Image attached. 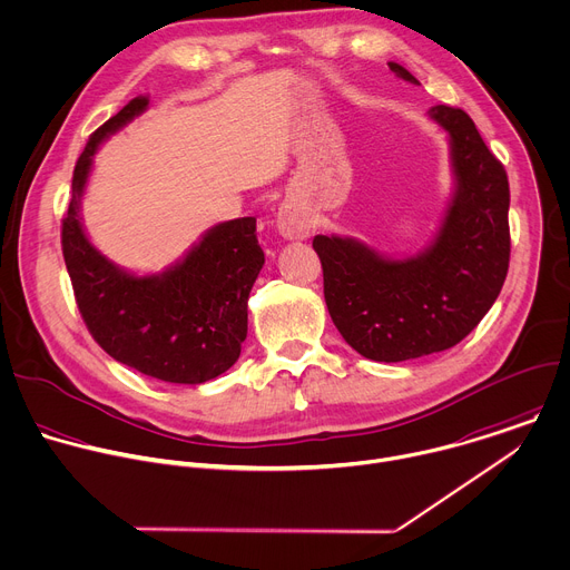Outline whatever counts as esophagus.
<instances>
[{
    "mask_svg": "<svg viewBox=\"0 0 570 570\" xmlns=\"http://www.w3.org/2000/svg\"><path fill=\"white\" fill-rule=\"evenodd\" d=\"M278 232L289 240H303L312 234L309 218L294 205H283L278 212Z\"/></svg>",
    "mask_w": 570,
    "mask_h": 570,
    "instance_id": "esophagus-1",
    "label": "esophagus"
}]
</instances>
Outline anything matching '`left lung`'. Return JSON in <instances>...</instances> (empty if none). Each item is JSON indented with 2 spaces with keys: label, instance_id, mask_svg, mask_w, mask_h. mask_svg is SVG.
<instances>
[{
  "label": "left lung",
  "instance_id": "left-lung-1",
  "mask_svg": "<svg viewBox=\"0 0 570 570\" xmlns=\"http://www.w3.org/2000/svg\"><path fill=\"white\" fill-rule=\"evenodd\" d=\"M399 78L419 80L396 62ZM430 118L450 136L456 189L434 243L390 261L367 245L316 236L323 294L341 336L365 358L407 361L463 341L497 301L510 263V189L470 116L436 105Z\"/></svg>",
  "mask_w": 570,
  "mask_h": 570
}]
</instances>
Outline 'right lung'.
Wrapping results in <instances>:
<instances>
[{
	"label": "right lung",
	"mask_w": 570,
	"mask_h": 570,
	"mask_svg": "<svg viewBox=\"0 0 570 570\" xmlns=\"http://www.w3.org/2000/svg\"><path fill=\"white\" fill-rule=\"evenodd\" d=\"M147 105L145 96L134 98L91 134L73 171L62 254L78 309L109 356L167 383L198 385L238 361L265 254L252 216L212 227L178 265L154 276L127 274L89 243L78 212L94 156Z\"/></svg>",
	"instance_id": "right-lung-1"
}]
</instances>
